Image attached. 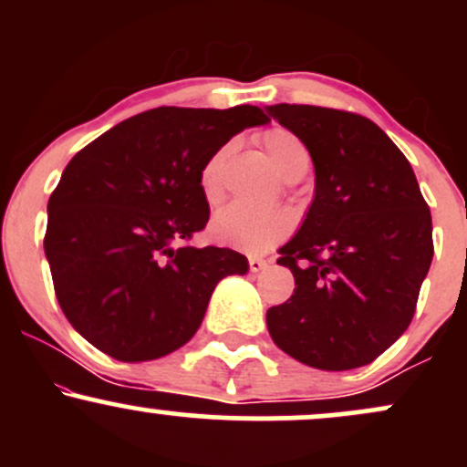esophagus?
<instances>
[{
    "label": "esophagus",
    "instance_id": "esophagus-1",
    "mask_svg": "<svg viewBox=\"0 0 467 467\" xmlns=\"http://www.w3.org/2000/svg\"><path fill=\"white\" fill-rule=\"evenodd\" d=\"M248 265H250V272H264L267 267V261L259 259V256H250Z\"/></svg>",
    "mask_w": 467,
    "mask_h": 467
}]
</instances>
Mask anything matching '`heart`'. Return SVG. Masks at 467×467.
Instances as JSON below:
<instances>
[{"instance_id": "heart-1", "label": "heart", "mask_w": 467, "mask_h": 467, "mask_svg": "<svg viewBox=\"0 0 467 467\" xmlns=\"http://www.w3.org/2000/svg\"><path fill=\"white\" fill-rule=\"evenodd\" d=\"M267 155L275 162L283 178H294L301 171H307L309 153L305 144L283 127H270L259 136ZM233 153V144L219 147L211 158L206 160L200 171V186L206 202L215 203L223 195V171ZM292 230V217L283 208H256L250 203L234 202L222 208L213 217L211 233L219 244L237 248L250 254L275 248Z\"/></svg>"}]
</instances>
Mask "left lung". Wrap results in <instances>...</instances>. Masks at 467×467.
Wrapping results in <instances>:
<instances>
[{"mask_svg":"<svg viewBox=\"0 0 467 467\" xmlns=\"http://www.w3.org/2000/svg\"><path fill=\"white\" fill-rule=\"evenodd\" d=\"M267 114L307 147L316 171L303 226L278 250L296 287L267 309V331L307 367H364L410 325L435 252L431 208L409 160L368 118L287 103Z\"/></svg>","mask_w":467,"mask_h":467,"instance_id":"1","label":"left lung"}]
</instances>
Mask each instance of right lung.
<instances>
[{"label": "right lung", "mask_w": 467, "mask_h": 467, "mask_svg": "<svg viewBox=\"0 0 467 467\" xmlns=\"http://www.w3.org/2000/svg\"><path fill=\"white\" fill-rule=\"evenodd\" d=\"M265 122L254 105L158 107L69 160L47 202L44 248L63 314L96 349L122 362L180 349L200 329L217 283L248 272L239 252L189 241L211 215L203 162Z\"/></svg>", "instance_id": "add662e5"}]
</instances>
